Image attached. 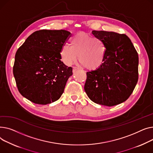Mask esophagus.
<instances>
[{"label": "esophagus", "instance_id": "1", "mask_svg": "<svg viewBox=\"0 0 153 153\" xmlns=\"http://www.w3.org/2000/svg\"><path fill=\"white\" fill-rule=\"evenodd\" d=\"M79 68H78V67H73V71L74 72H75V71H76V70H78Z\"/></svg>", "mask_w": 153, "mask_h": 153}]
</instances>
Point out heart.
<instances>
[{"label": "heart", "mask_w": 153, "mask_h": 153, "mask_svg": "<svg viewBox=\"0 0 153 153\" xmlns=\"http://www.w3.org/2000/svg\"><path fill=\"white\" fill-rule=\"evenodd\" d=\"M107 52L105 43L100 38L84 33H78L71 38L70 46H63L60 57L67 65H70L78 58L80 64L88 70L100 68Z\"/></svg>", "instance_id": "heart-1"}]
</instances>
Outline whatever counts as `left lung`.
<instances>
[{
  "label": "left lung",
  "mask_w": 153,
  "mask_h": 153,
  "mask_svg": "<svg viewBox=\"0 0 153 153\" xmlns=\"http://www.w3.org/2000/svg\"><path fill=\"white\" fill-rule=\"evenodd\" d=\"M107 48L105 60L100 68L86 73L85 91L94 102L113 106L126 101L138 79V55L125 34L93 31Z\"/></svg>",
  "instance_id": "1"
}]
</instances>
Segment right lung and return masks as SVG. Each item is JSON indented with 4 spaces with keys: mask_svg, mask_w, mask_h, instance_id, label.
I'll use <instances>...</instances> for the list:
<instances>
[{
    "mask_svg": "<svg viewBox=\"0 0 153 153\" xmlns=\"http://www.w3.org/2000/svg\"><path fill=\"white\" fill-rule=\"evenodd\" d=\"M71 33L41 30L32 33L18 49L13 74L20 93L38 104L55 102L64 93L72 68L60 60V51Z\"/></svg>",
    "mask_w": 153,
    "mask_h": 153,
    "instance_id": "add662e5",
    "label": "right lung"
}]
</instances>
